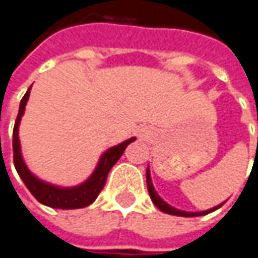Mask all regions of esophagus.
<instances>
[{
	"label": "esophagus",
	"instance_id": "esophagus-1",
	"mask_svg": "<svg viewBox=\"0 0 258 258\" xmlns=\"http://www.w3.org/2000/svg\"><path fill=\"white\" fill-rule=\"evenodd\" d=\"M137 136L140 140H149V137L152 136V131L149 127H140L137 130Z\"/></svg>",
	"mask_w": 258,
	"mask_h": 258
}]
</instances>
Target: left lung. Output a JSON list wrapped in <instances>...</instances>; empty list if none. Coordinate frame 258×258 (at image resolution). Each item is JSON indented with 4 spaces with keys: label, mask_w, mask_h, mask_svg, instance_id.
<instances>
[{
    "label": "left lung",
    "mask_w": 258,
    "mask_h": 258,
    "mask_svg": "<svg viewBox=\"0 0 258 258\" xmlns=\"http://www.w3.org/2000/svg\"><path fill=\"white\" fill-rule=\"evenodd\" d=\"M146 183H148V192H149V196H151L152 203H154L161 212L169 214V215H176V217H202V215H206V214H211V212L217 211L218 208H221V206L224 205V202H223L221 205H217V206H214V208H211V209H208V211H200V212H188V211H180L178 208H173L172 205H169L167 202H164V200L158 196V192L155 191L154 183H152V179H151L149 166H148V169H146Z\"/></svg>",
    "instance_id": "obj_1"
}]
</instances>
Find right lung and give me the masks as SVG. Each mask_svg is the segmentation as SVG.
<instances>
[{
  "instance_id": "obj_1",
  "label": "right lung",
  "mask_w": 258,
  "mask_h": 258,
  "mask_svg": "<svg viewBox=\"0 0 258 258\" xmlns=\"http://www.w3.org/2000/svg\"><path fill=\"white\" fill-rule=\"evenodd\" d=\"M32 86V85H31ZM31 86L28 88L24 98L21 100V106H19V113L15 122V128H13V163L15 167L21 176V179L24 180L26 188L31 191V194L43 205L49 206V208H55V209H79V208H86L89 206L100 194V191L103 189L107 175L110 172V169L116 164V161L122 157L125 148L128 146L131 142L136 140V137H131L128 140H124L122 143H118L109 149H106L94 172L91 173V176L86 180H83L82 183L75 185V186H59L50 182L40 179L38 176H35L26 166L25 160L22 157V149H21V140H19V125H21V119L25 113V106L29 98V91Z\"/></svg>"
}]
</instances>
